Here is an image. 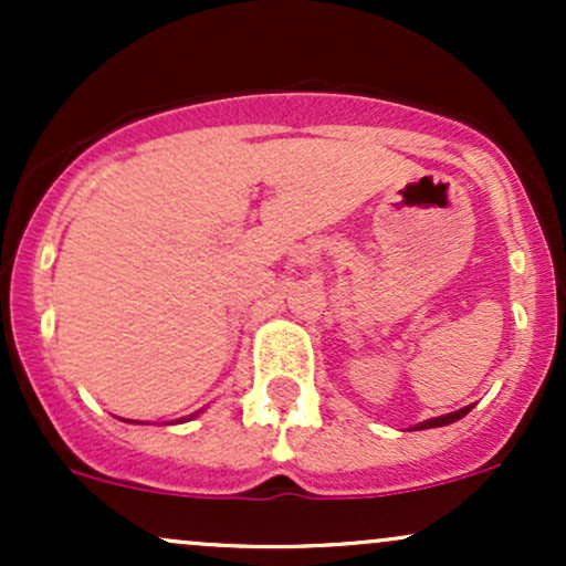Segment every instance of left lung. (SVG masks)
<instances>
[{
  "label": "left lung",
  "mask_w": 566,
  "mask_h": 566,
  "mask_svg": "<svg viewBox=\"0 0 566 566\" xmlns=\"http://www.w3.org/2000/svg\"><path fill=\"white\" fill-rule=\"evenodd\" d=\"M469 412H471V407H463V409H458V412H450V415H441V418L426 420V423L415 426V431H420V428H437V426H450V423H454V420L465 418V415H469Z\"/></svg>",
  "instance_id": "8db88e82"
}]
</instances>
